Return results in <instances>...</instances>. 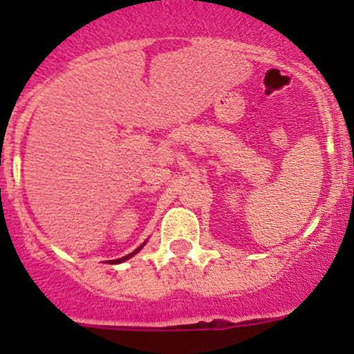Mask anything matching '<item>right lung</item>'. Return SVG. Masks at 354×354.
I'll list each match as a JSON object with an SVG mask.
<instances>
[{
    "mask_svg": "<svg viewBox=\"0 0 354 354\" xmlns=\"http://www.w3.org/2000/svg\"><path fill=\"white\" fill-rule=\"evenodd\" d=\"M145 243H147V241H145ZM145 243H142L140 246H138V248H137V250H135V252L128 253V255L121 257V259H116V260H108V263H123V262H124V260L131 259V257H133V255H135V253H138V252H140V250H142V248H144V245H145Z\"/></svg>",
    "mask_w": 354,
    "mask_h": 354,
    "instance_id": "add662e5",
    "label": "right lung"
}]
</instances>
